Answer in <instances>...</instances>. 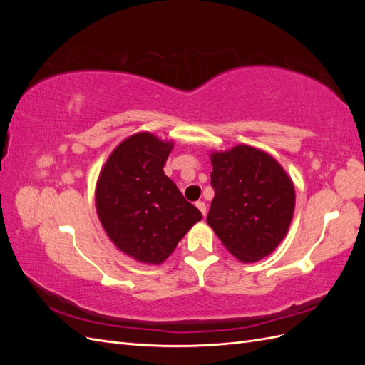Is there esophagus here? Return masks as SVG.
<instances>
[{
  "label": "esophagus",
  "instance_id": "1",
  "mask_svg": "<svg viewBox=\"0 0 365 365\" xmlns=\"http://www.w3.org/2000/svg\"><path fill=\"white\" fill-rule=\"evenodd\" d=\"M196 207L200 208V212L202 213V216H205V215H207V205H205V202H202V201H197V202H196Z\"/></svg>",
  "mask_w": 365,
  "mask_h": 365
}]
</instances>
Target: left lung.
Segmentation results:
<instances>
[{
  "mask_svg": "<svg viewBox=\"0 0 365 365\" xmlns=\"http://www.w3.org/2000/svg\"><path fill=\"white\" fill-rule=\"evenodd\" d=\"M215 197L207 216L224 247L240 262L267 257L291 225L295 190L269 153L247 145L212 153Z\"/></svg>",
  "mask_w": 365,
  "mask_h": 365,
  "instance_id": "1",
  "label": "left lung"
}]
</instances>
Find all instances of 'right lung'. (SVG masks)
Listing matches in <instances>:
<instances>
[{
  "label": "right lung",
  "mask_w": 365,
  "mask_h": 365,
  "mask_svg": "<svg viewBox=\"0 0 365 365\" xmlns=\"http://www.w3.org/2000/svg\"><path fill=\"white\" fill-rule=\"evenodd\" d=\"M173 148L138 132L113 150L98 175L96 208L114 245L141 263L160 264L202 215L164 175Z\"/></svg>",
  "instance_id": "add662e5"
}]
</instances>
